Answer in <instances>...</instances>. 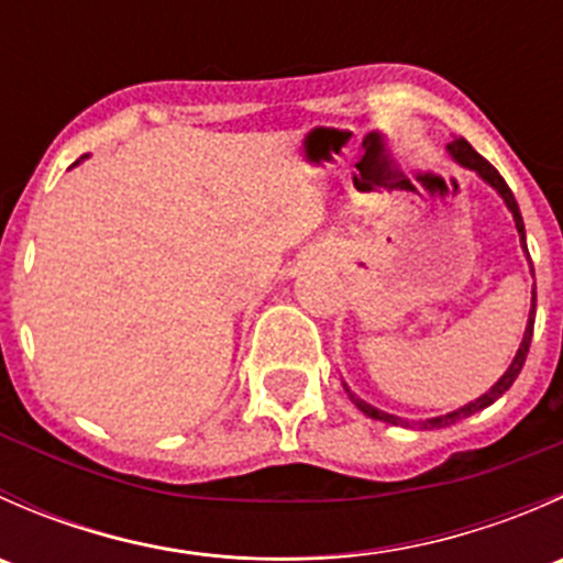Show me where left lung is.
<instances>
[{
    "label": "left lung",
    "mask_w": 563,
    "mask_h": 563,
    "mask_svg": "<svg viewBox=\"0 0 563 563\" xmlns=\"http://www.w3.org/2000/svg\"><path fill=\"white\" fill-rule=\"evenodd\" d=\"M446 150L452 152V157H455V161L460 163V166L471 168V172L479 174L482 179L487 181V185L496 187L498 196L504 198V203H507L509 212H512L515 225H518L520 242H523V250L528 253V247H526V229H523V218H520L518 201H515L512 190H509V185H507V181H504V176L498 174L496 168H493L490 163H487L485 157H482L479 152H476L474 146H471L468 141H465V139H455V141H452V144H446ZM533 313H537V291H533V297H531V316H528V327H526V334H523V343H520V349H518V354H515V360H512V365H509V371L504 373V376L498 378V382H496V387H493L490 391H485V395H482V397H476V400H474V402H468V406H463V408H457V411L446 413V417L424 419V422H419V428L433 430V428H446V424H455L457 419L471 417V413L482 411V408H487V406H490V402H496L498 397L504 395V391H507L509 387H512L515 378H518V373L523 371V362H526V356H528V345H531V334H533ZM351 400H354L356 406H360V411H362V413H367V417L378 419V422H389V424H411V422H406V419L391 417V413H384V411H378V408L367 406V402L356 400L354 395H351Z\"/></svg>",
    "instance_id": "8db88e82"
}]
</instances>
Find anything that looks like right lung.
<instances>
[{"instance_id": "1", "label": "right lung", "mask_w": 563, "mask_h": 563, "mask_svg": "<svg viewBox=\"0 0 563 563\" xmlns=\"http://www.w3.org/2000/svg\"><path fill=\"white\" fill-rule=\"evenodd\" d=\"M76 163H78V161H76Z\"/></svg>"}]
</instances>
